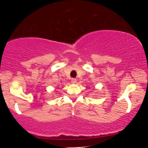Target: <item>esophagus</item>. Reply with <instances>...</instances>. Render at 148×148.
<instances>
[{
  "mask_svg": "<svg viewBox=\"0 0 148 148\" xmlns=\"http://www.w3.org/2000/svg\"><path fill=\"white\" fill-rule=\"evenodd\" d=\"M71 82L72 83V84H76V79L75 78H72V79H71Z\"/></svg>",
  "mask_w": 148,
  "mask_h": 148,
  "instance_id": "1",
  "label": "esophagus"
}]
</instances>
